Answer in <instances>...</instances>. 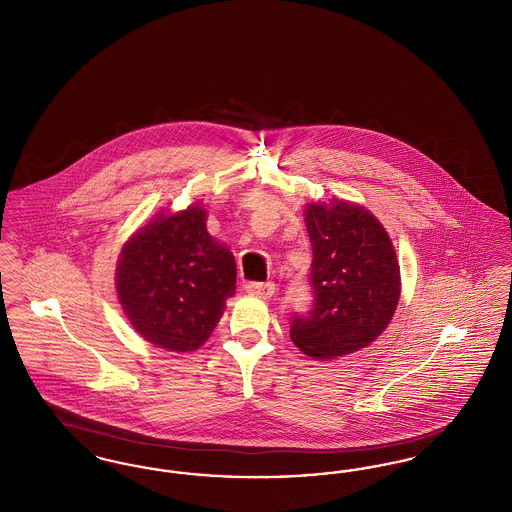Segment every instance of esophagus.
<instances>
[{"instance_id":"esophagus-1","label":"esophagus","mask_w":512,"mask_h":512,"mask_svg":"<svg viewBox=\"0 0 512 512\" xmlns=\"http://www.w3.org/2000/svg\"><path fill=\"white\" fill-rule=\"evenodd\" d=\"M245 290L249 295H255V297H261V299H270L274 292H276V288H274V284L272 282H267V284H263V282H249L247 286H245Z\"/></svg>"}]
</instances>
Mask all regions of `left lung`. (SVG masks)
<instances>
[{
  "label": "left lung",
  "mask_w": 512,
  "mask_h": 512,
  "mask_svg": "<svg viewBox=\"0 0 512 512\" xmlns=\"http://www.w3.org/2000/svg\"><path fill=\"white\" fill-rule=\"evenodd\" d=\"M313 307L293 315L290 338L309 357L330 361L370 345L390 324L401 278L390 236L365 207L343 199L309 203Z\"/></svg>",
  "instance_id": "8db88e82"
}]
</instances>
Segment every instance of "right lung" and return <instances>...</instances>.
<instances>
[{"mask_svg": "<svg viewBox=\"0 0 512 512\" xmlns=\"http://www.w3.org/2000/svg\"><path fill=\"white\" fill-rule=\"evenodd\" d=\"M117 295L134 330L153 345L186 353L209 340L236 292V261L207 232V211L194 203L159 213L122 247Z\"/></svg>", "mask_w": 512, "mask_h": 512, "instance_id": "add662e5", "label": "right lung"}]
</instances>
